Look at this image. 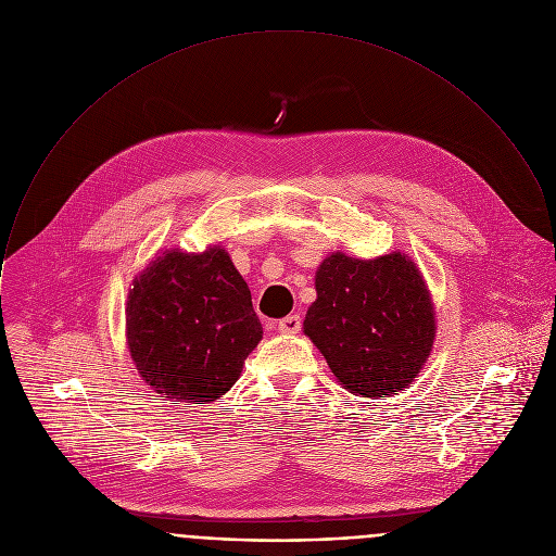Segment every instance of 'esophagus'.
I'll return each instance as SVG.
<instances>
[{"instance_id": "34e87169", "label": "esophagus", "mask_w": 556, "mask_h": 556, "mask_svg": "<svg viewBox=\"0 0 556 556\" xmlns=\"http://www.w3.org/2000/svg\"><path fill=\"white\" fill-rule=\"evenodd\" d=\"M300 328H302L300 315H289V317H285V319L278 321V330H280L282 334H298Z\"/></svg>"}]
</instances>
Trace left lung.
I'll list each match as a JSON object with an SVG mask.
<instances>
[{"label":"left lung","mask_w":556,"mask_h":556,"mask_svg":"<svg viewBox=\"0 0 556 556\" xmlns=\"http://www.w3.org/2000/svg\"><path fill=\"white\" fill-rule=\"evenodd\" d=\"M315 289L304 334L334 377L363 396L407 388L435 339L431 295L416 263L401 252L369 261L332 252L315 274Z\"/></svg>","instance_id":"obj_1"}]
</instances>
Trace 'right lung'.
I'll use <instances>...</instances> for the list:
<instances>
[{
  "label": "right lung",
  "instance_id": "right-lung-1",
  "mask_svg": "<svg viewBox=\"0 0 556 556\" xmlns=\"http://www.w3.org/2000/svg\"><path fill=\"white\" fill-rule=\"evenodd\" d=\"M261 339L250 289L219 245L168 250L134 280L129 354L168 401L211 403L228 392Z\"/></svg>",
  "mask_w": 556,
  "mask_h": 556
}]
</instances>
